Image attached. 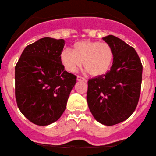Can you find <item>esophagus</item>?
Wrapping results in <instances>:
<instances>
[{
  "mask_svg": "<svg viewBox=\"0 0 156 156\" xmlns=\"http://www.w3.org/2000/svg\"><path fill=\"white\" fill-rule=\"evenodd\" d=\"M76 80L79 82H87V80L84 79V77H82V76H77V77H76Z\"/></svg>",
  "mask_w": 156,
  "mask_h": 156,
  "instance_id": "esophagus-1",
  "label": "esophagus"
}]
</instances>
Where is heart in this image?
I'll return each mask as SVG.
<instances>
[{
	"mask_svg": "<svg viewBox=\"0 0 156 156\" xmlns=\"http://www.w3.org/2000/svg\"><path fill=\"white\" fill-rule=\"evenodd\" d=\"M114 51L110 44L98 41L83 40L73 45V51L64 49L60 59L66 70L75 72L84 64L86 72L93 76L105 75L112 67Z\"/></svg>",
	"mask_w": 156,
	"mask_h": 156,
	"instance_id": "b5f03b06",
	"label": "heart"
}]
</instances>
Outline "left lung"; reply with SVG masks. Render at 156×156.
<instances>
[{"label":"left lung","mask_w":156,"mask_h":156,"mask_svg":"<svg viewBox=\"0 0 156 156\" xmlns=\"http://www.w3.org/2000/svg\"><path fill=\"white\" fill-rule=\"evenodd\" d=\"M102 39L112 46L114 61L108 73L89 80L87 100L95 120L111 126L130 118L136 108L143 65L135 48L120 38L109 35Z\"/></svg>","instance_id":"1"}]
</instances>
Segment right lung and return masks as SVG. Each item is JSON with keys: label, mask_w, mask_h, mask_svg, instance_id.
<instances>
[{"label": "right lung", "mask_w": 156, "mask_h": 156, "mask_svg": "<svg viewBox=\"0 0 156 156\" xmlns=\"http://www.w3.org/2000/svg\"><path fill=\"white\" fill-rule=\"evenodd\" d=\"M64 39L40 38L24 48L15 67V94L22 114L37 125L58 120L66 109L76 76L60 59Z\"/></svg>", "instance_id": "1"}]
</instances>
